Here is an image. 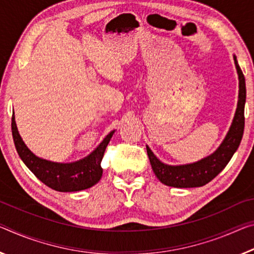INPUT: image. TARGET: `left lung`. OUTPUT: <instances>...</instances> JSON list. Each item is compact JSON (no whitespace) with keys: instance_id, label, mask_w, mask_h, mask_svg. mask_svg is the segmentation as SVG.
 Masks as SVG:
<instances>
[{"instance_id":"left-lung-1","label":"left lung","mask_w":254,"mask_h":254,"mask_svg":"<svg viewBox=\"0 0 254 254\" xmlns=\"http://www.w3.org/2000/svg\"><path fill=\"white\" fill-rule=\"evenodd\" d=\"M234 62L240 81L239 103L226 138L212 155L196 163L180 166L163 164L147 147V154L152 171L162 183L173 188H196L206 185L224 170L239 148L244 132V105L247 99V88L244 74L237 63L236 56H234Z\"/></svg>"}]
</instances>
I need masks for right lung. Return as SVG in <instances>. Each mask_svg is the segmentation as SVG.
Wrapping results in <instances>:
<instances>
[{
	"label": "right lung",
	"instance_id": "right-lung-1",
	"mask_svg": "<svg viewBox=\"0 0 254 254\" xmlns=\"http://www.w3.org/2000/svg\"><path fill=\"white\" fill-rule=\"evenodd\" d=\"M12 136L20 158L36 178L48 188L60 192H75L86 190L98 182L103 175L102 159L114 131L106 135L103 142L86 158L70 164H60L38 158L23 143L12 115Z\"/></svg>",
	"mask_w": 254,
	"mask_h": 254
}]
</instances>
